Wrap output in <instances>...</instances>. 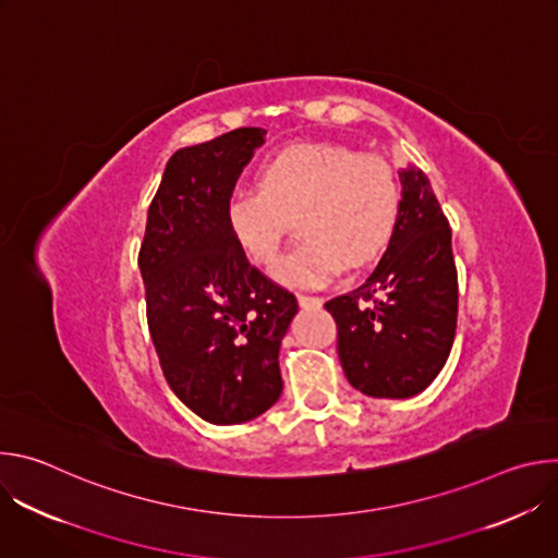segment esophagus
<instances>
[{
	"mask_svg": "<svg viewBox=\"0 0 558 558\" xmlns=\"http://www.w3.org/2000/svg\"><path fill=\"white\" fill-rule=\"evenodd\" d=\"M298 302H300V306H311V308L323 306L320 295H308V293H298Z\"/></svg>",
	"mask_w": 558,
	"mask_h": 558,
	"instance_id": "esophagus-1",
	"label": "esophagus"
}]
</instances>
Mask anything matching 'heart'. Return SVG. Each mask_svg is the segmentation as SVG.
<instances>
[{"instance_id":"b5f03b06","label":"heart","mask_w":558,"mask_h":558,"mask_svg":"<svg viewBox=\"0 0 558 558\" xmlns=\"http://www.w3.org/2000/svg\"><path fill=\"white\" fill-rule=\"evenodd\" d=\"M256 179L258 187L227 196L225 222L252 260L271 267L300 218L306 241L276 271L289 284L317 287L344 265L373 263L400 220L402 190L390 163L344 145H289L265 158Z\"/></svg>"}]
</instances>
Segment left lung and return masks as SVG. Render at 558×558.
<instances>
[{
	"instance_id": "8db88e82",
	"label": "left lung",
	"mask_w": 558,
	"mask_h": 558,
	"mask_svg": "<svg viewBox=\"0 0 558 558\" xmlns=\"http://www.w3.org/2000/svg\"><path fill=\"white\" fill-rule=\"evenodd\" d=\"M400 181L402 211L381 260L364 284L325 304L347 379L388 400H407L439 375L459 302L452 233L430 181L413 163Z\"/></svg>"
}]
</instances>
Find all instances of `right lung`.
Segmentation results:
<instances>
[{
	"label": "right lung",
	"mask_w": 558,
	"mask_h": 558,
	"mask_svg": "<svg viewBox=\"0 0 558 558\" xmlns=\"http://www.w3.org/2000/svg\"><path fill=\"white\" fill-rule=\"evenodd\" d=\"M265 134L238 128L174 151L138 252L163 375L187 409L218 426L278 402V351L298 311L295 295L247 260L225 222V201Z\"/></svg>",
	"instance_id": "obj_1"
}]
</instances>
